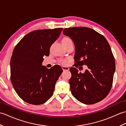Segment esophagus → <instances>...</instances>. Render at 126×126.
<instances>
[{"label": "esophagus", "mask_w": 126, "mask_h": 126, "mask_svg": "<svg viewBox=\"0 0 126 126\" xmlns=\"http://www.w3.org/2000/svg\"><path fill=\"white\" fill-rule=\"evenodd\" d=\"M62 69L64 71H66V70H69V69L67 66H62Z\"/></svg>", "instance_id": "1"}]
</instances>
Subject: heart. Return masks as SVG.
Wrapping results in <instances>:
<instances>
[{
    "mask_svg": "<svg viewBox=\"0 0 126 126\" xmlns=\"http://www.w3.org/2000/svg\"><path fill=\"white\" fill-rule=\"evenodd\" d=\"M69 41H71V40L69 38H68V37H64V38L62 39V42H69Z\"/></svg>",
    "mask_w": 126,
    "mask_h": 126,
    "instance_id": "obj_1",
    "label": "heart"
}]
</instances>
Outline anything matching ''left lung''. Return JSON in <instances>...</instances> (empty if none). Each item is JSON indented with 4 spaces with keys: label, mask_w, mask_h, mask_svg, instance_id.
Masks as SVG:
<instances>
[{
    "label": "left lung",
    "mask_w": 126,
    "mask_h": 126,
    "mask_svg": "<svg viewBox=\"0 0 126 126\" xmlns=\"http://www.w3.org/2000/svg\"><path fill=\"white\" fill-rule=\"evenodd\" d=\"M63 33L72 39L75 47L76 65H86L84 73L70 69L69 84L72 95L86 104L102 101L108 95L115 70V59L108 41L103 35L86 27L66 28Z\"/></svg>",
    "instance_id": "1"
}]
</instances>
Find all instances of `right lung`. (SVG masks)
<instances>
[{"mask_svg": "<svg viewBox=\"0 0 126 126\" xmlns=\"http://www.w3.org/2000/svg\"><path fill=\"white\" fill-rule=\"evenodd\" d=\"M62 28L38 30L28 33L15 47L10 61L11 81L18 95L28 103L39 105L51 97L62 73L61 66L42 65L43 57L60 36Z\"/></svg>", "mask_w": 126, "mask_h": 126, "instance_id": "add662e5", "label": "right lung"}]
</instances>
